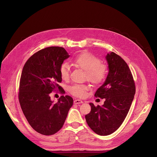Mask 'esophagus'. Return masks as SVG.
I'll list each match as a JSON object with an SVG mask.
<instances>
[{"mask_svg": "<svg viewBox=\"0 0 157 157\" xmlns=\"http://www.w3.org/2000/svg\"><path fill=\"white\" fill-rule=\"evenodd\" d=\"M82 103H83V102L79 99H75L74 101V104H82Z\"/></svg>", "mask_w": 157, "mask_h": 157, "instance_id": "34e87169", "label": "esophagus"}]
</instances>
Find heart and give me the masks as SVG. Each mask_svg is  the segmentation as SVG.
I'll use <instances>...</instances> for the list:
<instances>
[{"label": "heart", "instance_id": "heart-1", "mask_svg": "<svg viewBox=\"0 0 157 157\" xmlns=\"http://www.w3.org/2000/svg\"><path fill=\"white\" fill-rule=\"evenodd\" d=\"M73 63L76 67L85 71L88 81L95 85L102 83L105 80L108 68L107 66L100 63L99 59L95 55L88 52H83L75 57ZM60 75L63 80H67L69 78V67L67 63H62L60 66ZM87 87L85 85H74L69 88V92L76 97H83L85 95Z\"/></svg>", "mask_w": 157, "mask_h": 157}]
</instances>
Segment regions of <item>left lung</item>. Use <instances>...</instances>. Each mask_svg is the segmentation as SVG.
<instances>
[{"label":"left lung","instance_id":"1","mask_svg":"<svg viewBox=\"0 0 157 157\" xmlns=\"http://www.w3.org/2000/svg\"><path fill=\"white\" fill-rule=\"evenodd\" d=\"M109 72L95 96L105 98L102 105L90 103L91 111L85 118L95 133L108 136L116 131L126 118L133 101L136 86L131 71L122 58L114 52L105 56Z\"/></svg>","mask_w":157,"mask_h":157}]
</instances>
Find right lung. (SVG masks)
Segmentation results:
<instances>
[{
  "mask_svg": "<svg viewBox=\"0 0 157 157\" xmlns=\"http://www.w3.org/2000/svg\"><path fill=\"white\" fill-rule=\"evenodd\" d=\"M69 56L63 48L48 47L34 53L24 65L19 101L29 123L39 134L49 136L60 130L73 104L69 95L61 96L56 103L49 95L57 88L65 94L58 84L62 81L59 69Z\"/></svg>",
  "mask_w": 157,
  "mask_h": 157,
  "instance_id": "right-lung-1",
  "label": "right lung"
}]
</instances>
